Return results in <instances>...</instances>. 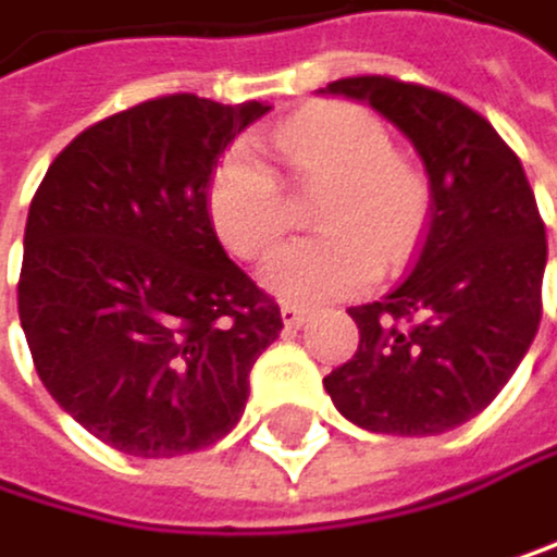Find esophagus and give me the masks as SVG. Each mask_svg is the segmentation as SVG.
Segmentation results:
<instances>
[{
    "label": "esophagus",
    "mask_w": 557,
    "mask_h": 557,
    "mask_svg": "<svg viewBox=\"0 0 557 557\" xmlns=\"http://www.w3.org/2000/svg\"><path fill=\"white\" fill-rule=\"evenodd\" d=\"M281 314H284V324H287V327H300V324L307 321V307H300V304H284V307H281Z\"/></svg>",
    "instance_id": "1"
}]
</instances>
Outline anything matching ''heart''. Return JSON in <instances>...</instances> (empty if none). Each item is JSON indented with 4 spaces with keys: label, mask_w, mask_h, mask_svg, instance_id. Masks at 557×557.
<instances>
[{
    "label": "heart",
    "mask_w": 557,
    "mask_h": 557,
    "mask_svg": "<svg viewBox=\"0 0 557 557\" xmlns=\"http://www.w3.org/2000/svg\"><path fill=\"white\" fill-rule=\"evenodd\" d=\"M294 185H327L314 239L276 253L263 281L287 300H334L369 290L382 263L409 260L426 230L430 178L392 148L382 117L358 104H321L270 135ZM209 219L239 260H263L290 226L287 188L250 145L230 148L209 178Z\"/></svg>",
    "instance_id": "obj_1"
}]
</instances>
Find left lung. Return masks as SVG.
I'll list each match as a JSON object with an SVG mask.
<instances>
[{"mask_svg":"<svg viewBox=\"0 0 557 557\" xmlns=\"http://www.w3.org/2000/svg\"><path fill=\"white\" fill-rule=\"evenodd\" d=\"M369 100L430 172V223L406 281L348 307L358 351L324 375L355 426L436 436L484 412L541 324L548 239L531 182L494 124L436 87L361 73L327 84Z\"/></svg>","mask_w":557,"mask_h":557,"instance_id":"8db88e82","label":"left lung"}]
</instances>
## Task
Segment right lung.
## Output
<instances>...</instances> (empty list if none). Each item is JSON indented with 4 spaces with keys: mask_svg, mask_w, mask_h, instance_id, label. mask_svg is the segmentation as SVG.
I'll use <instances>...</instances> for the list:
<instances>
[{
    "mask_svg": "<svg viewBox=\"0 0 557 557\" xmlns=\"http://www.w3.org/2000/svg\"><path fill=\"white\" fill-rule=\"evenodd\" d=\"M270 108L162 94L81 131L29 202L20 321L39 382L131 457H182L246 409L281 307L209 219L219 154Z\"/></svg>",
    "mask_w": 557,
    "mask_h": 557,
    "instance_id": "1",
    "label": "right lung"
}]
</instances>
